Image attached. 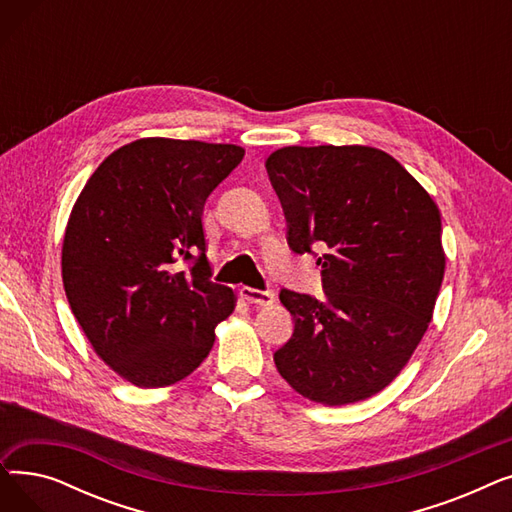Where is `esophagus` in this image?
<instances>
[{
    "label": "esophagus",
    "mask_w": 512,
    "mask_h": 512,
    "mask_svg": "<svg viewBox=\"0 0 512 512\" xmlns=\"http://www.w3.org/2000/svg\"><path fill=\"white\" fill-rule=\"evenodd\" d=\"M240 297L249 303H255V305H272L274 303L272 290H259V288H251V286H242Z\"/></svg>",
    "instance_id": "1"
}]
</instances>
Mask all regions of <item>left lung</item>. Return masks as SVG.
Wrapping results in <instances>:
<instances>
[{"label": "left lung", "mask_w": 512, "mask_h": 512, "mask_svg": "<svg viewBox=\"0 0 512 512\" xmlns=\"http://www.w3.org/2000/svg\"><path fill=\"white\" fill-rule=\"evenodd\" d=\"M265 168L288 247L315 257L324 286V299L280 290L294 326L274 363L319 405L365 400L396 378L432 321L446 265L440 211L373 147H284Z\"/></svg>", "instance_id": "1"}]
</instances>
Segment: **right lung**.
<instances>
[{
  "mask_svg": "<svg viewBox=\"0 0 512 512\" xmlns=\"http://www.w3.org/2000/svg\"><path fill=\"white\" fill-rule=\"evenodd\" d=\"M242 157L236 145L132 141L101 161L70 213L68 303L95 353L134 386L191 375L234 309V292L211 282L201 218Z\"/></svg>",
  "mask_w": 512,
  "mask_h": 512,
  "instance_id": "add662e5",
  "label": "right lung"
}]
</instances>
